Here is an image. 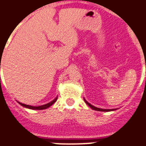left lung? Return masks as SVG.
<instances>
[{
	"label": "left lung",
	"instance_id": "8db88e82",
	"mask_svg": "<svg viewBox=\"0 0 146 146\" xmlns=\"http://www.w3.org/2000/svg\"><path fill=\"white\" fill-rule=\"evenodd\" d=\"M84 101L86 103L87 105H89L90 108H91L92 109H93V110H95V111H115L116 109H102V108H96V107L93 106V105H92L90 103H89V102H87L86 100L84 98Z\"/></svg>",
	"mask_w": 146,
	"mask_h": 146
}]
</instances>
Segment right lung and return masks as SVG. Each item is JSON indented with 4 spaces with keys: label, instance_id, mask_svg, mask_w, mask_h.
Listing matches in <instances>:
<instances>
[{
    "label": "right lung",
    "instance_id": "1",
    "mask_svg": "<svg viewBox=\"0 0 146 146\" xmlns=\"http://www.w3.org/2000/svg\"><path fill=\"white\" fill-rule=\"evenodd\" d=\"M57 97H56L54 98V99L53 100V101H51V102H50L49 103H48V104H43V105H41V106H32V105H29V104H23V103H21V102H18V103H19L21 106L24 107V108H29V109H32V110H44V109H47L49 107L51 106L54 102H56V101H57Z\"/></svg>",
    "mask_w": 146,
    "mask_h": 146
}]
</instances>
